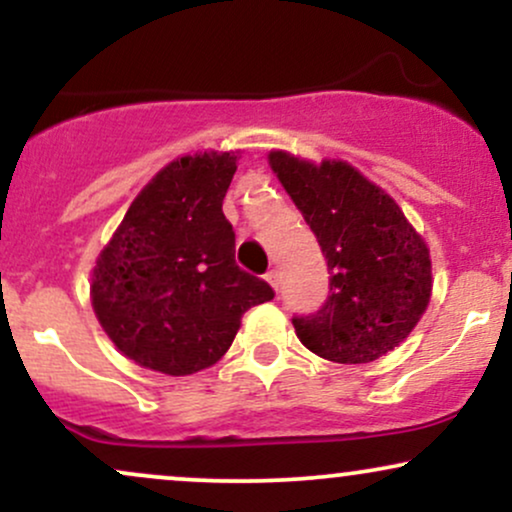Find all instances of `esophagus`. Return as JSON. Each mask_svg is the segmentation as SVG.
Masks as SVG:
<instances>
[{
	"label": "esophagus",
	"mask_w": 512,
	"mask_h": 512,
	"mask_svg": "<svg viewBox=\"0 0 512 512\" xmlns=\"http://www.w3.org/2000/svg\"><path fill=\"white\" fill-rule=\"evenodd\" d=\"M264 279H267L269 284H272L274 291H279V272H276V269H269V272L264 274Z\"/></svg>",
	"instance_id": "esophagus-1"
}]
</instances>
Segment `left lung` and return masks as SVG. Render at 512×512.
<instances>
[{
    "mask_svg": "<svg viewBox=\"0 0 512 512\" xmlns=\"http://www.w3.org/2000/svg\"><path fill=\"white\" fill-rule=\"evenodd\" d=\"M269 166L320 243L330 293L296 315L298 339L327 361L368 363L407 339L431 301V257L397 202L344 161L272 151Z\"/></svg>",
    "mask_w": 512,
    "mask_h": 512,
    "instance_id": "8db88e82",
    "label": "left lung"
}]
</instances>
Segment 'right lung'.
I'll return each instance as SVG.
<instances>
[{
    "label": "right lung",
    "mask_w": 512,
    "mask_h": 512,
    "mask_svg": "<svg viewBox=\"0 0 512 512\" xmlns=\"http://www.w3.org/2000/svg\"><path fill=\"white\" fill-rule=\"evenodd\" d=\"M236 154L182 156L139 192L98 255L91 303L105 334L139 366L190 375L214 366L240 317L274 291L236 264L223 197Z\"/></svg>",
    "instance_id": "add662e5"
}]
</instances>
